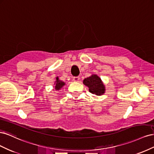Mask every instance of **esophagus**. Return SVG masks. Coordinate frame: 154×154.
Returning a JSON list of instances; mask_svg holds the SVG:
<instances>
[{
    "label": "esophagus",
    "instance_id": "34e87169",
    "mask_svg": "<svg viewBox=\"0 0 154 154\" xmlns=\"http://www.w3.org/2000/svg\"><path fill=\"white\" fill-rule=\"evenodd\" d=\"M80 77L79 76H75V77H73V78H72V80L74 81V82H79V80H80Z\"/></svg>",
    "mask_w": 154,
    "mask_h": 154
}]
</instances>
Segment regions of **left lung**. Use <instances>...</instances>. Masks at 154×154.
I'll return each mask as SVG.
<instances>
[{
    "label": "left lung",
    "instance_id": "left-lung-1",
    "mask_svg": "<svg viewBox=\"0 0 154 154\" xmlns=\"http://www.w3.org/2000/svg\"><path fill=\"white\" fill-rule=\"evenodd\" d=\"M83 83L88 87V91L92 94L100 96L105 93V87L101 78L96 74H92L90 77L85 78Z\"/></svg>",
    "mask_w": 154,
    "mask_h": 154
}]
</instances>
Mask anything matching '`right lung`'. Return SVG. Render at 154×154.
I'll return each instance as SVG.
<instances>
[{"mask_svg":"<svg viewBox=\"0 0 154 154\" xmlns=\"http://www.w3.org/2000/svg\"><path fill=\"white\" fill-rule=\"evenodd\" d=\"M54 84H55V89L58 91L66 85V83L61 80H59L58 78H57V80H56Z\"/></svg>","mask_w":154,"mask_h":154,"instance_id":"obj_1","label":"right lung"}]
</instances>
